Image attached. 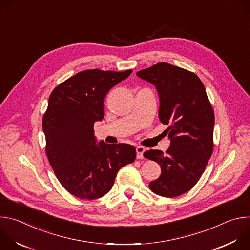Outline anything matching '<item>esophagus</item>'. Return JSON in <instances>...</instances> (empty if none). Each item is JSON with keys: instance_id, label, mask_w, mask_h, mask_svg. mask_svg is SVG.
<instances>
[{"instance_id": "1", "label": "esophagus", "mask_w": 250, "mask_h": 250, "mask_svg": "<svg viewBox=\"0 0 250 250\" xmlns=\"http://www.w3.org/2000/svg\"><path fill=\"white\" fill-rule=\"evenodd\" d=\"M145 151H146L145 147L137 146V147H136V158H137V159H142V158H144V153H145Z\"/></svg>"}]
</instances>
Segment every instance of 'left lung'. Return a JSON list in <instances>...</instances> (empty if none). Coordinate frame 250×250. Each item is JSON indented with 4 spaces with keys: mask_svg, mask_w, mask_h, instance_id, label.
I'll list each match as a JSON object with an SVG mask.
<instances>
[{
    "mask_svg": "<svg viewBox=\"0 0 250 250\" xmlns=\"http://www.w3.org/2000/svg\"><path fill=\"white\" fill-rule=\"evenodd\" d=\"M136 75L153 84L159 94V120L171 139L163 153H144L157 162L161 175L149 183L156 195L174 198L190 191L200 180L213 150L215 114L200 78L191 71L159 62Z\"/></svg>",
    "mask_w": 250,
    "mask_h": 250,
    "instance_id": "left-lung-1",
    "label": "left lung"
}]
</instances>
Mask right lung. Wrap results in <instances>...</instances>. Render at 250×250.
Returning a JSON list of instances; mask_svg holds the SVG:
<instances>
[{"label": "right lung", "instance_id": "right-lung-1", "mask_svg": "<svg viewBox=\"0 0 250 250\" xmlns=\"http://www.w3.org/2000/svg\"><path fill=\"white\" fill-rule=\"evenodd\" d=\"M132 70L81 71L56 86L43 115L45 153L60 184L73 196L95 200L112 189L117 173L136 157L134 146L96 144L94 124L104 118V99Z\"/></svg>", "mask_w": 250, "mask_h": 250}]
</instances>
